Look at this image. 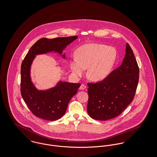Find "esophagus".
Wrapping results in <instances>:
<instances>
[{
    "label": "esophagus",
    "instance_id": "1",
    "mask_svg": "<svg viewBox=\"0 0 157 157\" xmlns=\"http://www.w3.org/2000/svg\"><path fill=\"white\" fill-rule=\"evenodd\" d=\"M86 88V86L85 85H83V84H81V86L79 87V89H80L81 90H85Z\"/></svg>",
    "mask_w": 157,
    "mask_h": 157
}]
</instances>
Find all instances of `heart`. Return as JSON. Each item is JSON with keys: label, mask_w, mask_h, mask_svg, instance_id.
<instances>
[{"label": "heart", "mask_w": 157, "mask_h": 157, "mask_svg": "<svg viewBox=\"0 0 157 157\" xmlns=\"http://www.w3.org/2000/svg\"><path fill=\"white\" fill-rule=\"evenodd\" d=\"M117 52L113 47L98 43H89L79 47L76 51V58L70 63L75 75L81 76L88 70L87 76L93 81L105 79L110 74L117 60Z\"/></svg>", "instance_id": "obj_1"}]
</instances>
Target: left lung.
Listing matches in <instances>:
<instances>
[{"label": "left lung", "instance_id": "left-lung-1", "mask_svg": "<svg viewBox=\"0 0 157 157\" xmlns=\"http://www.w3.org/2000/svg\"><path fill=\"white\" fill-rule=\"evenodd\" d=\"M139 74L138 63L127 43L121 65L101 82L87 84L89 116L98 120H110L119 116L134 98Z\"/></svg>", "mask_w": 157, "mask_h": 157}]
</instances>
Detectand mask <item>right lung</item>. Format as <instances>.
<instances>
[{
	"label": "right lung",
	"mask_w": 157,
	"mask_h": 157,
	"mask_svg": "<svg viewBox=\"0 0 157 157\" xmlns=\"http://www.w3.org/2000/svg\"><path fill=\"white\" fill-rule=\"evenodd\" d=\"M78 37L41 38L31 47L21 64V93L29 109L39 118L54 121L66 113L69 102L78 91L80 83L59 82L46 91H38L31 81L30 67L37 55L51 52L62 54L63 49ZM62 56L65 58V55Z\"/></svg>",
	"instance_id": "1"
}]
</instances>
